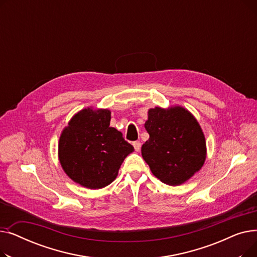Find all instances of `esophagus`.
I'll return each instance as SVG.
<instances>
[{"label": "esophagus", "mask_w": 257, "mask_h": 257, "mask_svg": "<svg viewBox=\"0 0 257 257\" xmlns=\"http://www.w3.org/2000/svg\"><path fill=\"white\" fill-rule=\"evenodd\" d=\"M133 147H134V149H136V151L139 152L141 150L142 145H141L140 142H133Z\"/></svg>", "instance_id": "obj_1"}]
</instances>
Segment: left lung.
I'll return each instance as SVG.
<instances>
[{
    "label": "left lung",
    "mask_w": 257,
    "mask_h": 257,
    "mask_svg": "<svg viewBox=\"0 0 257 257\" xmlns=\"http://www.w3.org/2000/svg\"><path fill=\"white\" fill-rule=\"evenodd\" d=\"M145 128L150 138L142 147V156L161 182L180 185L203 167L207 155L204 133L186 108H150Z\"/></svg>",
    "instance_id": "obj_1"
}]
</instances>
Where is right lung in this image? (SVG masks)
<instances>
[{"instance_id":"obj_1","label":"right lung","mask_w":257,"mask_h":257,"mask_svg":"<svg viewBox=\"0 0 257 257\" xmlns=\"http://www.w3.org/2000/svg\"><path fill=\"white\" fill-rule=\"evenodd\" d=\"M111 112L87 107L72 116L61 131L58 159L74 182L89 190L109 185L134 148L110 127Z\"/></svg>"}]
</instances>
